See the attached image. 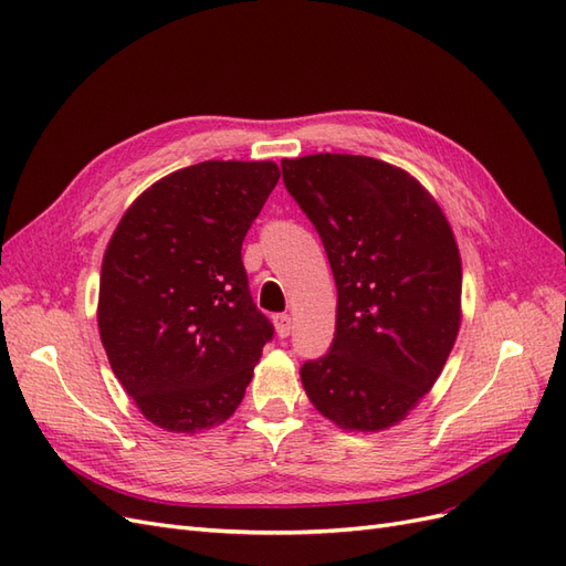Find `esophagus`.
<instances>
[{
  "label": "esophagus",
  "mask_w": 566,
  "mask_h": 566,
  "mask_svg": "<svg viewBox=\"0 0 566 566\" xmlns=\"http://www.w3.org/2000/svg\"><path fill=\"white\" fill-rule=\"evenodd\" d=\"M273 325H276L279 337H287L290 331H293V318H290L287 314H276L273 316Z\"/></svg>",
  "instance_id": "1"
}]
</instances>
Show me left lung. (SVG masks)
Segmentation results:
<instances>
[{
    "label": "left lung",
    "mask_w": 566,
    "mask_h": 566,
    "mask_svg": "<svg viewBox=\"0 0 566 566\" xmlns=\"http://www.w3.org/2000/svg\"><path fill=\"white\" fill-rule=\"evenodd\" d=\"M281 167L337 285L333 345L302 366V387L339 430H389L434 387L455 345L462 264L453 229L397 165L316 153Z\"/></svg>",
    "instance_id": "8db88e82"
}]
</instances>
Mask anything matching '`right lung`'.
Listing matches in <instances>:
<instances>
[{
	"mask_svg": "<svg viewBox=\"0 0 566 566\" xmlns=\"http://www.w3.org/2000/svg\"><path fill=\"white\" fill-rule=\"evenodd\" d=\"M281 169L205 160L163 177L113 231L98 333L119 385L165 432L227 422L273 335L248 290L241 248Z\"/></svg>",
	"mask_w": 566,
	"mask_h": 566,
	"instance_id": "right-lung-1",
	"label": "right lung"
}]
</instances>
